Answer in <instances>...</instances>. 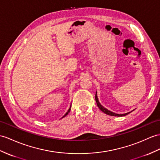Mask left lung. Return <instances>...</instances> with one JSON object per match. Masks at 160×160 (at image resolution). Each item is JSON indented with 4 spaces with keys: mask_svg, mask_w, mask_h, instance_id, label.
Listing matches in <instances>:
<instances>
[{
    "mask_svg": "<svg viewBox=\"0 0 160 160\" xmlns=\"http://www.w3.org/2000/svg\"><path fill=\"white\" fill-rule=\"evenodd\" d=\"M95 99H96V103H97V106L98 107V108H100V109L102 111V112H104L105 114H107V115H111V116H117V117H122V116H125V115H128V114H129L130 112H127V113H125V114H117V113H115V112H111V111H108V110H107V108H105L104 107H102V105H101L100 104V102H99V101H98V97H97V93H96V96H95Z\"/></svg>",
    "mask_w": 160,
    "mask_h": 160,
    "instance_id": "1",
    "label": "left lung"
}]
</instances>
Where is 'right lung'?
<instances>
[{"mask_svg": "<svg viewBox=\"0 0 160 160\" xmlns=\"http://www.w3.org/2000/svg\"><path fill=\"white\" fill-rule=\"evenodd\" d=\"M71 107H70V108H69V109H68V112H67V113H66V114H65V115L63 116V118H64V117H65L66 115H67L68 114V112H70V110H71Z\"/></svg>", "mask_w": 160, "mask_h": 160, "instance_id": "right-lung-1", "label": "right lung"}]
</instances>
